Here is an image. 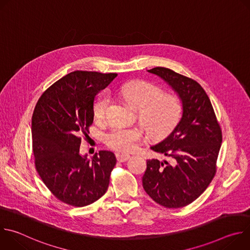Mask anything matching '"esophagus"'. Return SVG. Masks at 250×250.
I'll return each instance as SVG.
<instances>
[{"label": "esophagus", "instance_id": "1", "mask_svg": "<svg viewBox=\"0 0 250 250\" xmlns=\"http://www.w3.org/2000/svg\"><path fill=\"white\" fill-rule=\"evenodd\" d=\"M129 155L128 154H125V153H117V159H118V161H120V162H125V161H126V160H128L129 159Z\"/></svg>", "mask_w": 250, "mask_h": 250}]
</instances>
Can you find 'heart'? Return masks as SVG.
Segmentation results:
<instances>
[{"label": "heart", "instance_id": "1", "mask_svg": "<svg viewBox=\"0 0 250 250\" xmlns=\"http://www.w3.org/2000/svg\"><path fill=\"white\" fill-rule=\"evenodd\" d=\"M120 95L133 108L138 110V119L147 132L155 138L169 134L179 123L184 106L181 99L175 95H163L156 85L131 81L119 88ZM110 104L108 94H102L96 100L94 113L97 119L104 117ZM142 132L137 127L116 126L105 134L109 147L120 152H130L137 148Z\"/></svg>", "mask_w": 250, "mask_h": 250}]
</instances>
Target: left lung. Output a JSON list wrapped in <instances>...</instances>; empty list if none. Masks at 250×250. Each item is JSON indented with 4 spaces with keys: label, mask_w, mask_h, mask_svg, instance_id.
<instances>
[{
    "label": "left lung",
    "mask_w": 250,
    "mask_h": 250,
    "mask_svg": "<svg viewBox=\"0 0 250 250\" xmlns=\"http://www.w3.org/2000/svg\"><path fill=\"white\" fill-rule=\"evenodd\" d=\"M147 72L164 80L179 96L184 111L172 132L152 150L171 159L147 160L142 186L157 204L178 208L194 202L216 174L222 130L210 101L195 80L165 67Z\"/></svg>",
    "instance_id": "left-lung-1"
}]
</instances>
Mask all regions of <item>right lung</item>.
Wrapping results in <instances>:
<instances>
[{"label":"right lung","mask_w":250,"mask_h":250,"mask_svg":"<svg viewBox=\"0 0 250 250\" xmlns=\"http://www.w3.org/2000/svg\"><path fill=\"white\" fill-rule=\"evenodd\" d=\"M117 73L74 71L40 98L31 120L32 149L42 180L61 202L85 207L108 190L117 159L101 150L92 160L80 154V134L89 133L94 121V101Z\"/></svg>","instance_id":"add662e5"}]
</instances>
